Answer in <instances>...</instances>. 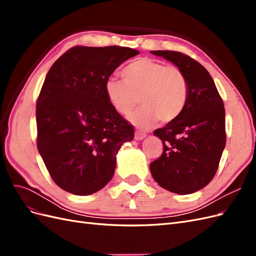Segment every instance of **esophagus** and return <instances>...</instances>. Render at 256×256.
Wrapping results in <instances>:
<instances>
[{
	"mask_svg": "<svg viewBox=\"0 0 256 256\" xmlns=\"http://www.w3.org/2000/svg\"><path fill=\"white\" fill-rule=\"evenodd\" d=\"M145 136H146V134L141 132V131H136V134H134V140L141 141V140H143V138H144Z\"/></svg>",
	"mask_w": 256,
	"mask_h": 256,
	"instance_id": "1",
	"label": "esophagus"
}]
</instances>
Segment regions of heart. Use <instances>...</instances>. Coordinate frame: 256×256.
Listing matches in <instances>:
<instances>
[{"mask_svg": "<svg viewBox=\"0 0 256 256\" xmlns=\"http://www.w3.org/2000/svg\"><path fill=\"white\" fill-rule=\"evenodd\" d=\"M122 81H106L104 92L113 109L128 115L141 102L143 106L130 116L140 128L158 120L172 122L182 114L189 96V83L180 68L152 58H138L122 72Z\"/></svg>", "mask_w": 256, "mask_h": 256, "instance_id": "1", "label": "heart"}]
</instances>
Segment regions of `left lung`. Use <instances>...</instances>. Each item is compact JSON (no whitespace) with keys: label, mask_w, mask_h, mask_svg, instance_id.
Here are the masks:
<instances>
[{"label":"left lung","mask_w":256,"mask_h":256,"mask_svg":"<svg viewBox=\"0 0 256 256\" xmlns=\"http://www.w3.org/2000/svg\"><path fill=\"white\" fill-rule=\"evenodd\" d=\"M150 53L180 68L189 83L182 114L154 131L164 144V152L150 164V173L166 190L190 194L210 182L218 170L226 142L223 100L212 76L196 60L177 51Z\"/></svg>","instance_id":"8db88e82"}]
</instances>
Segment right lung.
Returning a JSON list of instances; mask_svg holds the SVG:
<instances>
[{
	"label": "right lung",
	"mask_w": 256,
	"mask_h": 256,
	"mask_svg": "<svg viewBox=\"0 0 256 256\" xmlns=\"http://www.w3.org/2000/svg\"><path fill=\"white\" fill-rule=\"evenodd\" d=\"M138 50L74 47L46 76L36 104L37 148L60 188L76 196L102 189L114 175L116 154L132 141L134 127L116 112L106 81Z\"/></svg>",
	"instance_id": "obj_1"
}]
</instances>
